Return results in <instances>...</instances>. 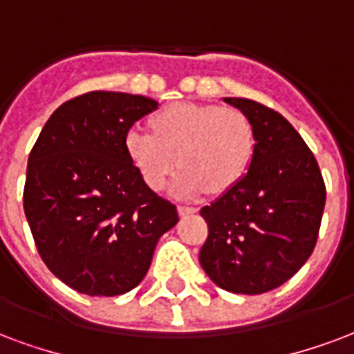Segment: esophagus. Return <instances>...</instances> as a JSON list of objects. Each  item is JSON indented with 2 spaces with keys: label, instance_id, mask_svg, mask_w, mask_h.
<instances>
[{
  "label": "esophagus",
  "instance_id": "34e87169",
  "mask_svg": "<svg viewBox=\"0 0 354 354\" xmlns=\"http://www.w3.org/2000/svg\"><path fill=\"white\" fill-rule=\"evenodd\" d=\"M195 208H193V206H178V214H180V216L182 217H185V216H191V214H195Z\"/></svg>",
  "mask_w": 354,
  "mask_h": 354
}]
</instances>
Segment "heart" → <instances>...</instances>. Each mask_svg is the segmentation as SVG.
<instances>
[{
    "label": "heart",
    "mask_w": 354,
    "mask_h": 354,
    "mask_svg": "<svg viewBox=\"0 0 354 354\" xmlns=\"http://www.w3.org/2000/svg\"><path fill=\"white\" fill-rule=\"evenodd\" d=\"M151 131L133 127L125 153L150 189L161 191L180 167L172 191L178 197L221 195L248 174L257 133L238 109L174 103L151 118Z\"/></svg>",
    "instance_id": "heart-1"
}]
</instances>
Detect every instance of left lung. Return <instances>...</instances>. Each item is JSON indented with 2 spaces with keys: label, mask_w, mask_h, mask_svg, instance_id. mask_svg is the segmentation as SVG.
Here are the masks:
<instances>
[{
  "label": "left lung",
  "mask_w": 354,
  "mask_h": 354,
  "mask_svg": "<svg viewBox=\"0 0 354 354\" xmlns=\"http://www.w3.org/2000/svg\"><path fill=\"white\" fill-rule=\"evenodd\" d=\"M223 101L253 122L257 148L242 182L201 210L208 238L198 261L217 287L263 295L310 259L326 189L311 150L279 112L242 97Z\"/></svg>",
  "instance_id": "obj_1"
}]
</instances>
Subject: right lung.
<instances>
[{
	"label": "right lung",
	"mask_w": 354,
	"mask_h": 354,
	"mask_svg": "<svg viewBox=\"0 0 354 354\" xmlns=\"http://www.w3.org/2000/svg\"><path fill=\"white\" fill-rule=\"evenodd\" d=\"M157 101L122 91L71 99L44 124L28 159L24 212L48 270L90 297L135 289L157 240L178 223L174 204L144 184L125 135Z\"/></svg>",
	"instance_id": "right-lung-1"
}]
</instances>
